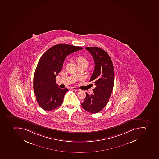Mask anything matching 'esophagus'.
Segmentation results:
<instances>
[{
  "label": "esophagus",
  "mask_w": 159,
  "mask_h": 159,
  "mask_svg": "<svg viewBox=\"0 0 159 159\" xmlns=\"http://www.w3.org/2000/svg\"><path fill=\"white\" fill-rule=\"evenodd\" d=\"M71 89L75 91H81L80 89H78V88H76V87H71Z\"/></svg>",
  "instance_id": "esophagus-1"
}]
</instances>
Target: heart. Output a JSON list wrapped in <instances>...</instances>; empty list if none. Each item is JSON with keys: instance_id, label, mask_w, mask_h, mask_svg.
I'll list each match as a JSON object with an SVG mask.
<instances>
[{"instance_id": "obj_1", "label": "heart", "mask_w": 159, "mask_h": 159, "mask_svg": "<svg viewBox=\"0 0 159 159\" xmlns=\"http://www.w3.org/2000/svg\"><path fill=\"white\" fill-rule=\"evenodd\" d=\"M78 66L81 65H88V61L85 57L82 56H78L76 58Z\"/></svg>"}]
</instances>
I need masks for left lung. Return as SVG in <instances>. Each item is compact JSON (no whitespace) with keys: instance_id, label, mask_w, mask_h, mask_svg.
Wrapping results in <instances>:
<instances>
[{"instance_id":"1","label":"left lung","mask_w":159,"mask_h":159,"mask_svg":"<svg viewBox=\"0 0 159 159\" xmlns=\"http://www.w3.org/2000/svg\"><path fill=\"white\" fill-rule=\"evenodd\" d=\"M94 59L95 69L90 82L94 83V93L86 96L81 104L84 110L95 114L107 104L112 94L114 82V70L113 63L107 52L98 47H85Z\"/></svg>"}]
</instances>
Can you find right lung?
<instances>
[{
	"label": "right lung",
	"mask_w": 159,
	"mask_h": 159,
	"mask_svg": "<svg viewBox=\"0 0 159 159\" xmlns=\"http://www.w3.org/2000/svg\"><path fill=\"white\" fill-rule=\"evenodd\" d=\"M68 44H57L47 50L38 62L33 79L36 101L43 109L51 111L62 105L67 88L61 89L56 83V77L62 68L68 55L82 49Z\"/></svg>",
	"instance_id": "obj_1"
}]
</instances>
